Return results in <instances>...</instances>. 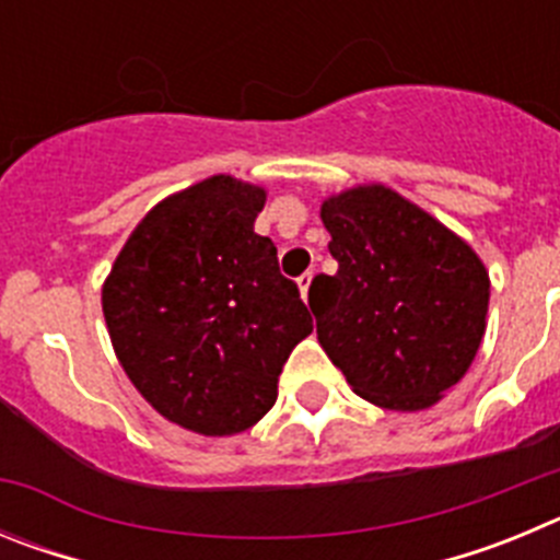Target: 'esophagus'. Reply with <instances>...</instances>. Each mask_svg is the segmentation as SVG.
<instances>
[{
  "label": "esophagus",
  "instance_id": "esophagus-1",
  "mask_svg": "<svg viewBox=\"0 0 560 560\" xmlns=\"http://www.w3.org/2000/svg\"><path fill=\"white\" fill-rule=\"evenodd\" d=\"M311 280H314V271H305V275L296 277V285H300V294H303V300H308Z\"/></svg>",
  "mask_w": 560,
  "mask_h": 560
}]
</instances>
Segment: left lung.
<instances>
[{
    "mask_svg": "<svg viewBox=\"0 0 560 560\" xmlns=\"http://www.w3.org/2000/svg\"><path fill=\"white\" fill-rule=\"evenodd\" d=\"M323 224L339 271L308 296L328 359L375 407L438 404L485 336L491 280L477 252L384 185L325 199Z\"/></svg>",
    "mask_w": 560,
    "mask_h": 560,
    "instance_id": "obj_1",
    "label": "left lung"
}]
</instances>
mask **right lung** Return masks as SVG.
<instances>
[{
	"label": "right lung",
	"mask_w": 560,
	"mask_h": 560,
	"mask_svg": "<svg viewBox=\"0 0 560 560\" xmlns=\"http://www.w3.org/2000/svg\"><path fill=\"white\" fill-rule=\"evenodd\" d=\"M264 187L210 176L137 224L103 283V316L131 384L171 423L224 438L277 400L314 330L277 246L257 235Z\"/></svg>",
	"instance_id": "1"
}]
</instances>
